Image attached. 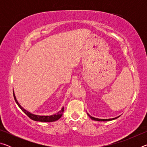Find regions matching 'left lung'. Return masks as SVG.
I'll list each match as a JSON object with an SVG mask.
<instances>
[{
    "label": "left lung",
    "mask_w": 147,
    "mask_h": 147,
    "mask_svg": "<svg viewBox=\"0 0 147 147\" xmlns=\"http://www.w3.org/2000/svg\"><path fill=\"white\" fill-rule=\"evenodd\" d=\"M88 115L90 117L91 119H93L94 121H111V120H114V119H115L117 118H118L119 117H117L115 118H113V119H97V118H95V117H93L91 116L90 115H89L88 113Z\"/></svg>",
    "instance_id": "left-lung-1"
}]
</instances>
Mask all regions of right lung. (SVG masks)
<instances>
[{
	"label": "right lung",
	"instance_id": "right-lung-1",
	"mask_svg": "<svg viewBox=\"0 0 147 147\" xmlns=\"http://www.w3.org/2000/svg\"><path fill=\"white\" fill-rule=\"evenodd\" d=\"M13 96H14V99L16 100V103L18 106L23 112L26 114V115L30 119H32L35 121H39V122H53V121H56L57 120H58L59 119L61 118V117L63 115V108L61 109V111H59V112L57 113L56 114H54V115H49V116H41V115H34V114H32L31 113H30L29 111H26V109H24L23 107H22L20 104H19L18 102H17L16 96H15V94L13 93Z\"/></svg>",
	"mask_w": 147,
	"mask_h": 147
}]
</instances>
